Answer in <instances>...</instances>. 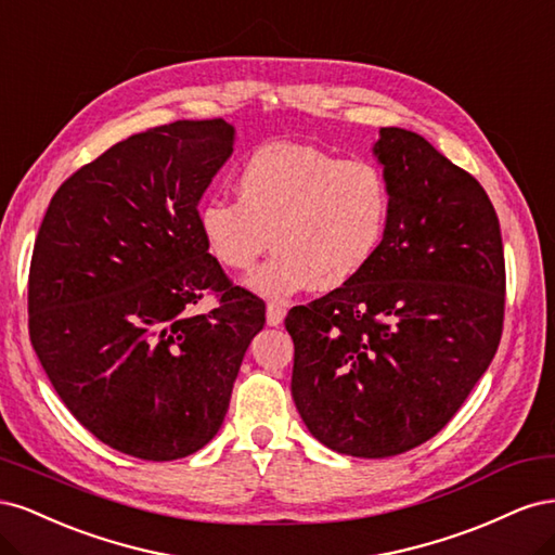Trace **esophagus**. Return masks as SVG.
<instances>
[{
  "mask_svg": "<svg viewBox=\"0 0 555 555\" xmlns=\"http://www.w3.org/2000/svg\"><path fill=\"white\" fill-rule=\"evenodd\" d=\"M284 314H287V310H284L282 304H268V308H266L268 326H280L284 322Z\"/></svg>",
  "mask_w": 555,
  "mask_h": 555,
  "instance_id": "obj_1",
  "label": "esophagus"
}]
</instances>
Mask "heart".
Masks as SVG:
<instances>
[{
    "label": "heart",
    "mask_w": 555,
    "mask_h": 555,
    "mask_svg": "<svg viewBox=\"0 0 555 555\" xmlns=\"http://www.w3.org/2000/svg\"><path fill=\"white\" fill-rule=\"evenodd\" d=\"M238 198L212 194L196 227L217 263L245 271L271 238L275 255L245 284L284 300L308 287L338 289L377 255L391 217V188L367 159H338L308 143L273 141L238 169Z\"/></svg>",
    "instance_id": "1"
}]
</instances>
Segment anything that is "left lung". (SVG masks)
<instances>
[{"mask_svg": "<svg viewBox=\"0 0 555 555\" xmlns=\"http://www.w3.org/2000/svg\"><path fill=\"white\" fill-rule=\"evenodd\" d=\"M391 188L375 259L289 310L292 398L324 447L398 456L438 435L489 371L505 312V255L489 194L424 137L382 127Z\"/></svg>", "mask_w": 555, "mask_h": 555, "instance_id": "8db88e82", "label": "left lung"}]
</instances>
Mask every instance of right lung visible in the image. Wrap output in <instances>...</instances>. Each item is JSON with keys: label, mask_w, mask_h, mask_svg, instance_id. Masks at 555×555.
Masks as SVG:
<instances>
[{"label": "right lung", "mask_w": 555, "mask_h": 555, "mask_svg": "<svg viewBox=\"0 0 555 555\" xmlns=\"http://www.w3.org/2000/svg\"><path fill=\"white\" fill-rule=\"evenodd\" d=\"M233 143L224 120L133 133L62 184L35 243L31 347L78 422L143 461L184 459L215 438L266 324L263 300L231 287L196 227ZM204 288L221 306L194 315Z\"/></svg>", "instance_id": "add662e5"}]
</instances>
